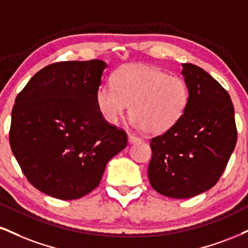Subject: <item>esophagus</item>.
<instances>
[{"instance_id": "34e87169", "label": "esophagus", "mask_w": 248, "mask_h": 248, "mask_svg": "<svg viewBox=\"0 0 248 248\" xmlns=\"http://www.w3.org/2000/svg\"><path fill=\"white\" fill-rule=\"evenodd\" d=\"M128 141L129 143H136V142H140L141 141V139L140 137H137L136 135H134V134H128Z\"/></svg>"}]
</instances>
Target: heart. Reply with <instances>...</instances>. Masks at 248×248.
I'll return each instance as SVG.
<instances>
[{
    "mask_svg": "<svg viewBox=\"0 0 248 248\" xmlns=\"http://www.w3.org/2000/svg\"><path fill=\"white\" fill-rule=\"evenodd\" d=\"M190 97L187 82L150 65L129 64L103 85L95 95L101 115L109 124L124 118L127 106L135 126L148 134H162L183 118Z\"/></svg>",
    "mask_w": 248,
    "mask_h": 248,
    "instance_id": "obj_1",
    "label": "heart"
}]
</instances>
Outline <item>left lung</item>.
Masks as SVG:
<instances>
[{"instance_id":"left-lung-1","label":"left lung","mask_w":248,"mask_h":248,"mask_svg":"<svg viewBox=\"0 0 248 248\" xmlns=\"http://www.w3.org/2000/svg\"><path fill=\"white\" fill-rule=\"evenodd\" d=\"M183 75L190 92L186 112L171 129L150 139L149 181L172 199H188L214 187L237 143L228 91L195 64L183 63Z\"/></svg>"}]
</instances>
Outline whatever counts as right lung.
<instances>
[{
	"mask_svg": "<svg viewBox=\"0 0 248 248\" xmlns=\"http://www.w3.org/2000/svg\"><path fill=\"white\" fill-rule=\"evenodd\" d=\"M101 60L46 65L17 94L9 141L29 183L47 195L76 200L98 186L127 133L101 115L95 95Z\"/></svg>",
	"mask_w": 248,
	"mask_h": 248,
	"instance_id": "right-lung-1",
	"label": "right lung"
}]
</instances>
